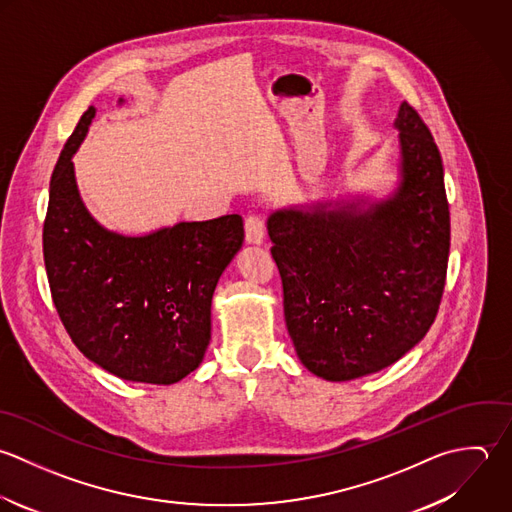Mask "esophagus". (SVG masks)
Wrapping results in <instances>:
<instances>
[{
    "label": "esophagus",
    "instance_id": "esophagus-1",
    "mask_svg": "<svg viewBox=\"0 0 512 512\" xmlns=\"http://www.w3.org/2000/svg\"><path fill=\"white\" fill-rule=\"evenodd\" d=\"M245 241L249 245H263L265 241V223L261 217L251 215L245 219Z\"/></svg>",
    "mask_w": 512,
    "mask_h": 512
}]
</instances>
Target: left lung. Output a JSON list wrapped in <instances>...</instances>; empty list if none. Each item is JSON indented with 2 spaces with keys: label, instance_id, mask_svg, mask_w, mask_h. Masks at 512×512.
Returning <instances> with one entry per match:
<instances>
[{
  "label": "left lung",
  "instance_id": "left-lung-1",
  "mask_svg": "<svg viewBox=\"0 0 512 512\" xmlns=\"http://www.w3.org/2000/svg\"><path fill=\"white\" fill-rule=\"evenodd\" d=\"M399 181L385 199H327L267 217L285 323L325 381L377 373L431 329L447 279L451 217L439 147L403 101Z\"/></svg>",
  "mask_w": 512,
  "mask_h": 512
}]
</instances>
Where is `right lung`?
Segmentation results:
<instances>
[{
	"label": "right lung",
	"instance_id": "add662e5",
	"mask_svg": "<svg viewBox=\"0 0 512 512\" xmlns=\"http://www.w3.org/2000/svg\"><path fill=\"white\" fill-rule=\"evenodd\" d=\"M93 117L95 107L81 115L49 183L43 261L51 297L91 363L123 381L173 385L205 357L211 299L243 245V219L181 221L145 235L105 229L81 201L71 161Z\"/></svg>",
	"mask_w": 512,
	"mask_h": 512
}]
</instances>
